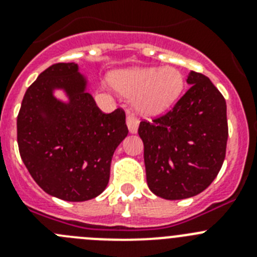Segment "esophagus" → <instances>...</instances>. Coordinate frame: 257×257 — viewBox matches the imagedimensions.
Wrapping results in <instances>:
<instances>
[{
	"label": "esophagus",
	"instance_id": "34e87169",
	"mask_svg": "<svg viewBox=\"0 0 257 257\" xmlns=\"http://www.w3.org/2000/svg\"><path fill=\"white\" fill-rule=\"evenodd\" d=\"M127 126L130 133L135 134L138 131V126H139V119L134 114L133 112H127Z\"/></svg>",
	"mask_w": 257,
	"mask_h": 257
}]
</instances>
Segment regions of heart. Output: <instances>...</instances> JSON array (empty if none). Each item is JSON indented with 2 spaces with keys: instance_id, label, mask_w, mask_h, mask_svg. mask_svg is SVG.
I'll list each match as a JSON object with an SVG mask.
<instances>
[{
  "instance_id": "obj_1",
  "label": "heart",
  "mask_w": 257,
  "mask_h": 257,
  "mask_svg": "<svg viewBox=\"0 0 257 257\" xmlns=\"http://www.w3.org/2000/svg\"><path fill=\"white\" fill-rule=\"evenodd\" d=\"M113 87L126 96H135V106L144 114H158L172 106L183 92L184 78L172 67L135 68L110 76Z\"/></svg>"
}]
</instances>
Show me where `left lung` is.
I'll return each mask as SVG.
<instances>
[{
  "label": "left lung",
  "instance_id": "obj_1",
  "mask_svg": "<svg viewBox=\"0 0 257 257\" xmlns=\"http://www.w3.org/2000/svg\"><path fill=\"white\" fill-rule=\"evenodd\" d=\"M189 88L165 114L143 119L148 187L161 198L197 196L216 178L228 142L226 103L210 78L190 72Z\"/></svg>",
  "mask_w": 257,
  "mask_h": 257
}]
</instances>
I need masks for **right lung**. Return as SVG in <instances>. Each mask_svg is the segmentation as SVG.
I'll list each match as a JSON object with an SVG mask.
<instances>
[{"instance_id": "add662e5", "label": "right lung", "mask_w": 257, "mask_h": 257, "mask_svg": "<svg viewBox=\"0 0 257 257\" xmlns=\"http://www.w3.org/2000/svg\"><path fill=\"white\" fill-rule=\"evenodd\" d=\"M77 69L74 63L45 69L23 97L17 122L19 153L31 176L47 194L69 202L105 189L113 153L128 134L123 109L101 112ZM55 87L65 88L69 103L52 96Z\"/></svg>"}]
</instances>
